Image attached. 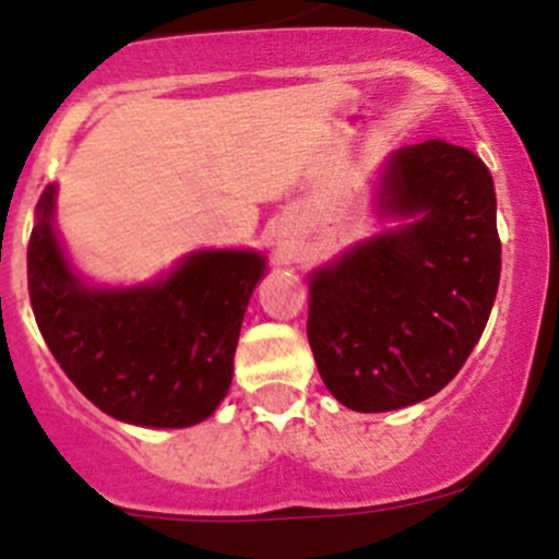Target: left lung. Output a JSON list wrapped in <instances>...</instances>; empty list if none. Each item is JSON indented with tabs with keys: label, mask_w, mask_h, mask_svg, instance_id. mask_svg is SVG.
Returning <instances> with one entry per match:
<instances>
[{
	"label": "left lung",
	"mask_w": 559,
	"mask_h": 559,
	"mask_svg": "<svg viewBox=\"0 0 559 559\" xmlns=\"http://www.w3.org/2000/svg\"><path fill=\"white\" fill-rule=\"evenodd\" d=\"M374 210L394 226L308 274V341L341 406L394 412L445 389L501 280L496 187L476 153L428 140L389 153Z\"/></svg>",
	"instance_id": "8db88e82"
}]
</instances>
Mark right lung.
<instances>
[{
    "label": "right lung",
    "mask_w": 559,
    "mask_h": 559,
    "mask_svg": "<svg viewBox=\"0 0 559 559\" xmlns=\"http://www.w3.org/2000/svg\"><path fill=\"white\" fill-rule=\"evenodd\" d=\"M56 204L58 185H49L29 235L27 285L38 330L67 378L128 426L190 428L212 417L231 386L265 254L199 249L151 283L92 285L58 237Z\"/></svg>",
    "instance_id": "right-lung-1"
}]
</instances>
